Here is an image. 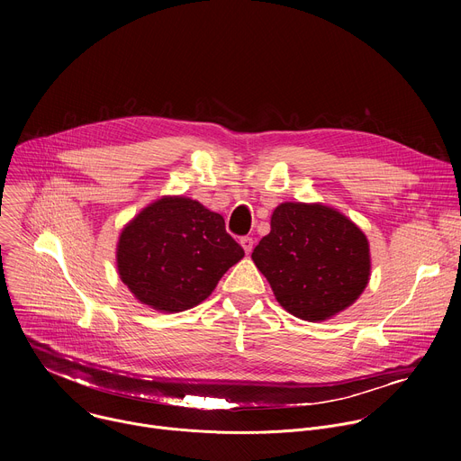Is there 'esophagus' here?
Returning <instances> with one entry per match:
<instances>
[{"instance_id": "34e87169", "label": "esophagus", "mask_w": 461, "mask_h": 461, "mask_svg": "<svg viewBox=\"0 0 461 461\" xmlns=\"http://www.w3.org/2000/svg\"><path fill=\"white\" fill-rule=\"evenodd\" d=\"M240 246L244 248L246 253H249L253 249V239L251 237H240Z\"/></svg>"}]
</instances>
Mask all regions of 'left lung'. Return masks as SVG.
Instances as JSON below:
<instances>
[{
  "mask_svg": "<svg viewBox=\"0 0 461 461\" xmlns=\"http://www.w3.org/2000/svg\"><path fill=\"white\" fill-rule=\"evenodd\" d=\"M251 258L279 304L304 321H324L350 306L370 276L368 240L339 212L285 203Z\"/></svg>",
  "mask_w": 461,
  "mask_h": 461,
  "instance_id": "8db88e82",
  "label": "left lung"
}]
</instances>
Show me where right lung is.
Wrapping results in <instances>:
<instances>
[{
  "label": "right lung",
  "instance_id": "right-lung-1",
  "mask_svg": "<svg viewBox=\"0 0 461 461\" xmlns=\"http://www.w3.org/2000/svg\"><path fill=\"white\" fill-rule=\"evenodd\" d=\"M242 257L219 213L164 196L123 228L116 265L140 303L173 313L203 303Z\"/></svg>",
  "mask_w": 461,
  "mask_h": 461
}]
</instances>
